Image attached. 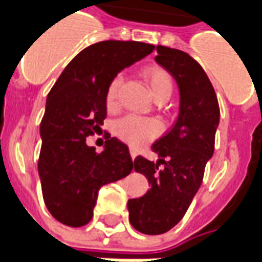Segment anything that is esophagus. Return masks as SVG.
<instances>
[{"mask_svg":"<svg viewBox=\"0 0 262 262\" xmlns=\"http://www.w3.org/2000/svg\"><path fill=\"white\" fill-rule=\"evenodd\" d=\"M130 157H132V160H135L137 157V151L135 150V148H130Z\"/></svg>","mask_w":262,"mask_h":262,"instance_id":"34e87169","label":"esophagus"}]
</instances>
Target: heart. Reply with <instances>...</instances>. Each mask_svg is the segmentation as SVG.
Returning a JSON list of instances; mask_svg holds the SVG:
<instances>
[{
  "instance_id": "obj_1",
  "label": "heart",
  "mask_w": 262,
  "mask_h": 262,
  "mask_svg": "<svg viewBox=\"0 0 262 262\" xmlns=\"http://www.w3.org/2000/svg\"><path fill=\"white\" fill-rule=\"evenodd\" d=\"M143 77L156 100L169 98L172 90H173V80L166 69L157 67V65L147 67L143 71ZM122 82H123L122 75H115L106 86L105 104L110 110H114L118 106ZM114 132L116 136L127 143L129 146L141 147L160 135L161 126L156 119L127 115L115 122Z\"/></svg>"
}]
</instances>
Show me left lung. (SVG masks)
Returning a JSON list of instances; mask_svg holds the SVG:
<instances>
[{
  "label": "left lung",
  "instance_id": "8db88e82",
  "mask_svg": "<svg viewBox=\"0 0 262 262\" xmlns=\"http://www.w3.org/2000/svg\"><path fill=\"white\" fill-rule=\"evenodd\" d=\"M157 63L178 83L180 106L175 125L151 146L158 161L141 156L133 161L151 186L143 197L127 201L132 226L144 234L165 233L185 216L214 154L220 123L216 94L200 63L175 48L157 46Z\"/></svg>",
  "mask_w": 262,
  "mask_h": 262
}]
</instances>
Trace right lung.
<instances>
[{"mask_svg": "<svg viewBox=\"0 0 262 262\" xmlns=\"http://www.w3.org/2000/svg\"><path fill=\"white\" fill-rule=\"evenodd\" d=\"M154 48L140 41L96 42L68 63L48 93L40 123L38 175L46 207L61 224L72 228L89 224L98 190L133 169L125 143L108 137L104 150L96 152L86 137L101 129L112 77Z\"/></svg>", "mask_w": 262, "mask_h": 262, "instance_id": "obj_1", "label": "right lung"}]
</instances>
